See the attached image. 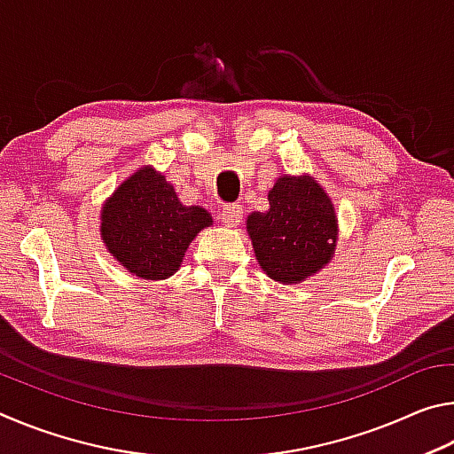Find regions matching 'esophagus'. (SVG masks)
<instances>
[{"label":"esophagus","instance_id":"1","mask_svg":"<svg viewBox=\"0 0 454 454\" xmlns=\"http://www.w3.org/2000/svg\"><path fill=\"white\" fill-rule=\"evenodd\" d=\"M220 222L228 228H234L242 222V206L240 204H228L220 212Z\"/></svg>","mask_w":454,"mask_h":454}]
</instances>
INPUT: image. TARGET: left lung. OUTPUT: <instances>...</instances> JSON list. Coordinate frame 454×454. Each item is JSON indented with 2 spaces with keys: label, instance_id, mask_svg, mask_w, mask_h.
I'll list each match as a JSON object with an SVG mask.
<instances>
[{
  "label": "left lung",
  "instance_id": "8db88e82",
  "mask_svg": "<svg viewBox=\"0 0 454 454\" xmlns=\"http://www.w3.org/2000/svg\"><path fill=\"white\" fill-rule=\"evenodd\" d=\"M270 208L252 212L246 230L256 260L272 280L298 284L334 256V204L310 176H280L268 192Z\"/></svg>",
  "mask_w": 454,
  "mask_h": 454
}]
</instances>
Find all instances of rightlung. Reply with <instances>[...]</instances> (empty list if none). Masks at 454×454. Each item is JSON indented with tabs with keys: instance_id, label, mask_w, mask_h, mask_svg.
<instances>
[{
	"instance_id": "add662e5",
	"label": "right lung",
	"mask_w": 454,
	"mask_h": 454,
	"mask_svg": "<svg viewBox=\"0 0 454 454\" xmlns=\"http://www.w3.org/2000/svg\"><path fill=\"white\" fill-rule=\"evenodd\" d=\"M102 240L128 272L142 280H166L200 230L212 226L210 212L184 206L166 176L144 166L102 206Z\"/></svg>"
}]
</instances>
